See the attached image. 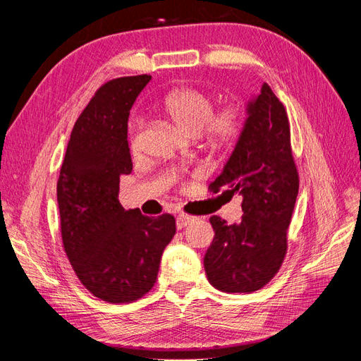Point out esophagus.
<instances>
[{
	"label": "esophagus",
	"instance_id": "34e87169",
	"mask_svg": "<svg viewBox=\"0 0 361 361\" xmlns=\"http://www.w3.org/2000/svg\"><path fill=\"white\" fill-rule=\"evenodd\" d=\"M194 220V216L188 215V214H179L176 218V226L178 228H183L187 224H190Z\"/></svg>",
	"mask_w": 361,
	"mask_h": 361
}]
</instances>
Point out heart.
Masks as SVG:
<instances>
[{"label":"heart","instance_id":"b5f03b06","mask_svg":"<svg viewBox=\"0 0 361 361\" xmlns=\"http://www.w3.org/2000/svg\"><path fill=\"white\" fill-rule=\"evenodd\" d=\"M159 113L190 135H202L211 147L231 150L241 140L247 128V111L243 104L227 102L215 110L214 97L194 87L169 92L158 104ZM143 122L133 120L129 128V149L141 150Z\"/></svg>","mask_w":361,"mask_h":361}]
</instances>
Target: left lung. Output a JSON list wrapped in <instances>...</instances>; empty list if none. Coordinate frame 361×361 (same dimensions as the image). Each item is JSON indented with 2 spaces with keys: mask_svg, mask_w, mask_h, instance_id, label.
<instances>
[{
  "mask_svg": "<svg viewBox=\"0 0 361 361\" xmlns=\"http://www.w3.org/2000/svg\"><path fill=\"white\" fill-rule=\"evenodd\" d=\"M298 187L286 108L264 82L248 105L241 140L209 185L212 192L241 194L244 212L238 224H227L218 215L209 218L215 235L204 255V271L215 289L250 293L276 277L288 253V227Z\"/></svg>",
  "mask_w": 361,
  "mask_h": 361,
  "instance_id": "8db88e82",
  "label": "left lung"
}]
</instances>
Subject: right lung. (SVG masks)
Here are the masks:
<instances>
[{
    "label": "right lung",
    "mask_w": 361,
    "mask_h": 361,
    "mask_svg": "<svg viewBox=\"0 0 361 361\" xmlns=\"http://www.w3.org/2000/svg\"><path fill=\"white\" fill-rule=\"evenodd\" d=\"M150 75L106 81L76 118L57 182L63 248L82 286L111 304L154 288L162 251L176 233L170 214L125 211L122 174L133 171L128 117Z\"/></svg>",
    "instance_id": "right-lung-1"
}]
</instances>
